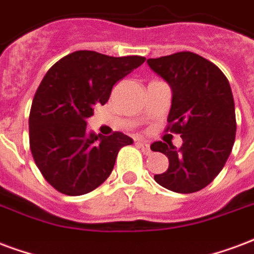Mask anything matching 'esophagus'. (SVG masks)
I'll return each instance as SVG.
<instances>
[{"instance_id": "34e87169", "label": "esophagus", "mask_w": 254, "mask_h": 254, "mask_svg": "<svg viewBox=\"0 0 254 254\" xmlns=\"http://www.w3.org/2000/svg\"><path fill=\"white\" fill-rule=\"evenodd\" d=\"M136 146H138V147L142 150L143 154H146V155H148V154L151 152V150H150V146H148L146 142H136Z\"/></svg>"}]
</instances>
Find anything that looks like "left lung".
Instances as JSON below:
<instances>
[{"mask_svg":"<svg viewBox=\"0 0 254 254\" xmlns=\"http://www.w3.org/2000/svg\"><path fill=\"white\" fill-rule=\"evenodd\" d=\"M147 64L170 85L167 131L184 140L179 148L152 143V151L169 158V169L154 179L174 192H195L220 174L233 148L237 125L230 84L218 66L192 52L148 59Z\"/></svg>","mask_w":254,"mask_h":254,"instance_id":"8db88e82","label":"left lung"}]
</instances>
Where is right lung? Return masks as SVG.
<instances>
[{
  "label": "right lung",
  "mask_w": 254,
  "mask_h": 254,
  "mask_svg": "<svg viewBox=\"0 0 254 254\" xmlns=\"http://www.w3.org/2000/svg\"><path fill=\"white\" fill-rule=\"evenodd\" d=\"M144 60L77 51L44 76L30 108V151L57 191L83 195L99 188L111 174L120 148L134 143L122 132L103 136L88 131L87 119L95 106L108 102L112 87Z\"/></svg>",
  "instance_id": "1"
}]
</instances>
